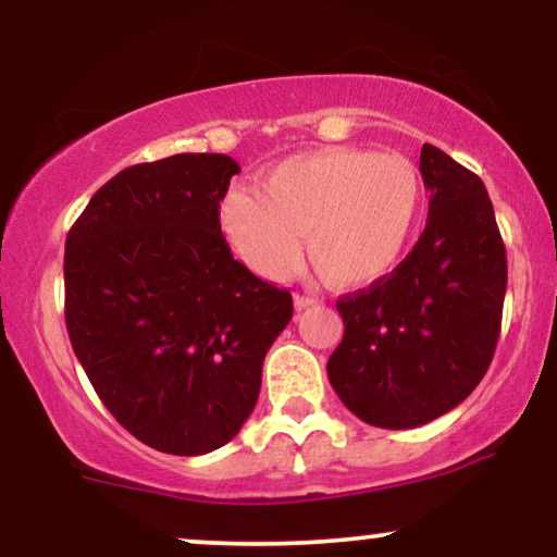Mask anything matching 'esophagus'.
<instances>
[{
  "instance_id": "esophagus-1",
  "label": "esophagus",
  "mask_w": 557,
  "mask_h": 557,
  "mask_svg": "<svg viewBox=\"0 0 557 557\" xmlns=\"http://www.w3.org/2000/svg\"><path fill=\"white\" fill-rule=\"evenodd\" d=\"M293 306H296V311H304V309H309V306H317V298L304 296V293H296V296H293Z\"/></svg>"
}]
</instances>
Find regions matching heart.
Instances as JSON below:
<instances>
[{"label":"heart","instance_id":"1","mask_svg":"<svg viewBox=\"0 0 557 557\" xmlns=\"http://www.w3.org/2000/svg\"><path fill=\"white\" fill-rule=\"evenodd\" d=\"M424 201L417 164L403 154L330 146L277 162L259 194L230 190L220 230L259 277L285 280L304 257L335 287H367L395 270Z\"/></svg>","mask_w":557,"mask_h":557}]
</instances>
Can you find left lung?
<instances>
[{
    "label": "left lung",
    "instance_id": "obj_1",
    "mask_svg": "<svg viewBox=\"0 0 557 557\" xmlns=\"http://www.w3.org/2000/svg\"><path fill=\"white\" fill-rule=\"evenodd\" d=\"M430 190L413 251L369 290L337 300L345 335L327 361L350 413L411 430L453 411L487 374L508 261L487 188L437 146H421Z\"/></svg>",
    "mask_w": 557,
    "mask_h": 557
}]
</instances>
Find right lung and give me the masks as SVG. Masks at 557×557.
Wrapping results in <instances>:
<instances>
[{
  "label": "right lung",
  "mask_w": 557,
  "mask_h": 557,
  "mask_svg": "<svg viewBox=\"0 0 557 557\" xmlns=\"http://www.w3.org/2000/svg\"><path fill=\"white\" fill-rule=\"evenodd\" d=\"M225 154L133 164L96 190L65 243V322L83 372L140 443L203 456L251 417L293 298L233 259Z\"/></svg>",
  "instance_id": "add662e5"
}]
</instances>
